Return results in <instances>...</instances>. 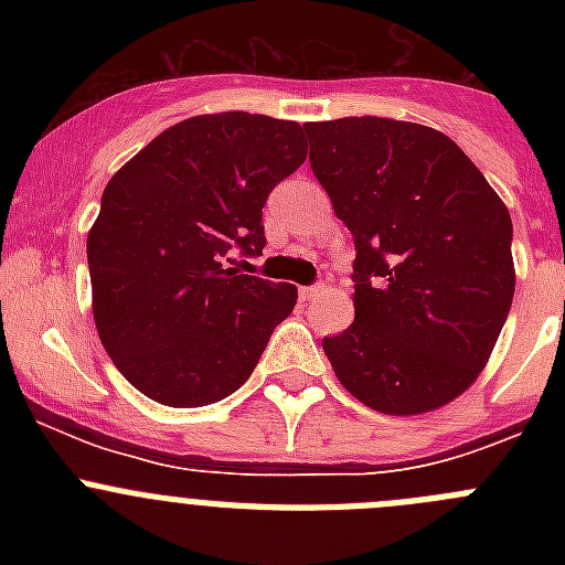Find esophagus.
<instances>
[{"label": "esophagus", "mask_w": 565, "mask_h": 565, "mask_svg": "<svg viewBox=\"0 0 565 565\" xmlns=\"http://www.w3.org/2000/svg\"><path fill=\"white\" fill-rule=\"evenodd\" d=\"M322 292H324L322 284H315V287H303V289H300V298H303V300H315Z\"/></svg>", "instance_id": "1"}]
</instances>
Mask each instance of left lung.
Instances as JSON below:
<instances>
[{"mask_svg": "<svg viewBox=\"0 0 565 565\" xmlns=\"http://www.w3.org/2000/svg\"><path fill=\"white\" fill-rule=\"evenodd\" d=\"M309 161L355 237V322L322 339L335 377L385 415L461 396L514 300L511 215L435 128L388 117L306 122Z\"/></svg>", "mask_w": 565, "mask_h": 565, "instance_id": "8db88e82", "label": "left lung"}]
</instances>
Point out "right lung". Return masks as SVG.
<instances>
[{
  "label": "right lung",
  "instance_id": "add662e5",
  "mask_svg": "<svg viewBox=\"0 0 565 565\" xmlns=\"http://www.w3.org/2000/svg\"><path fill=\"white\" fill-rule=\"evenodd\" d=\"M306 161L303 128L265 114H199L108 180L87 235L93 317L122 377L167 407L235 393L298 287L226 267L259 256L267 193Z\"/></svg>",
  "mask_w": 565,
  "mask_h": 565
}]
</instances>
